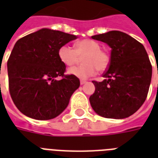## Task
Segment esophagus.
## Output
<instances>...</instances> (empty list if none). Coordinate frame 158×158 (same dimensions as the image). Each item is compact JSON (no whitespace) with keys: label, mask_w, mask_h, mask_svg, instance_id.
Segmentation results:
<instances>
[{"label":"esophagus","mask_w":158,"mask_h":158,"mask_svg":"<svg viewBox=\"0 0 158 158\" xmlns=\"http://www.w3.org/2000/svg\"><path fill=\"white\" fill-rule=\"evenodd\" d=\"M86 80H84V79H81V80H80V84H85V83H86Z\"/></svg>","instance_id":"obj_1"}]
</instances>
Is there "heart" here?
Instances as JSON below:
<instances>
[{"label":"heart","mask_w":158,"mask_h":158,"mask_svg":"<svg viewBox=\"0 0 158 158\" xmlns=\"http://www.w3.org/2000/svg\"><path fill=\"white\" fill-rule=\"evenodd\" d=\"M60 60L67 66L77 64L83 57L84 64L72 67L68 70L69 74L79 79H87L95 74L97 70L103 71L109 65L110 57L101 50L98 43L91 39H84L74 44V49L69 46H62L58 52Z\"/></svg>","instance_id":"1"}]
</instances>
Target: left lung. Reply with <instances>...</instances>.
Wrapping results in <instances>:
<instances>
[{"mask_svg": "<svg viewBox=\"0 0 158 158\" xmlns=\"http://www.w3.org/2000/svg\"><path fill=\"white\" fill-rule=\"evenodd\" d=\"M106 43L110 59L103 81H93L95 92L89 98L94 111L105 118L124 119L136 112L146 100L152 64L143 44L120 31L92 36Z\"/></svg>", "mask_w": 158, "mask_h": 158, "instance_id": "left-lung-1", "label": "left lung"}]
</instances>
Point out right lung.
I'll return each mask as SVG.
<instances>
[{
	"label": "right lung",
	"mask_w": 158,
	"mask_h": 158,
	"mask_svg": "<svg viewBox=\"0 0 158 158\" xmlns=\"http://www.w3.org/2000/svg\"><path fill=\"white\" fill-rule=\"evenodd\" d=\"M77 37L42 28L19 39L7 61L9 90L16 107L28 117L51 120L67 107L80 85L79 79L64 74L59 49ZM61 77L57 81L55 78Z\"/></svg>",
	"instance_id": "1"
}]
</instances>
